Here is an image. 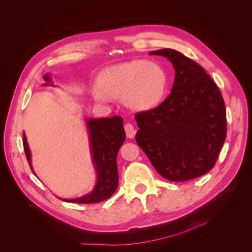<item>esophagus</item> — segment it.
Segmentation results:
<instances>
[{
	"instance_id": "1",
	"label": "esophagus",
	"mask_w": 252,
	"mask_h": 252,
	"mask_svg": "<svg viewBox=\"0 0 252 252\" xmlns=\"http://www.w3.org/2000/svg\"><path fill=\"white\" fill-rule=\"evenodd\" d=\"M125 130H126V135L128 139H132L136 135V129L133 127L131 124H126L125 126Z\"/></svg>"
}]
</instances>
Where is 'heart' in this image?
I'll return each mask as SVG.
<instances>
[{"mask_svg": "<svg viewBox=\"0 0 252 252\" xmlns=\"http://www.w3.org/2000/svg\"><path fill=\"white\" fill-rule=\"evenodd\" d=\"M97 87L92 94L99 101L123 99L127 107L144 111L161 102L167 88V75L157 63L133 60L105 69L97 79Z\"/></svg>", "mask_w": 252, "mask_h": 252, "instance_id": "obj_1", "label": "heart"}]
</instances>
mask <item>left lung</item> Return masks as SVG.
<instances>
[{
  "mask_svg": "<svg viewBox=\"0 0 252 252\" xmlns=\"http://www.w3.org/2000/svg\"><path fill=\"white\" fill-rule=\"evenodd\" d=\"M150 55L168 59L175 70L171 93L157 107L136 114V141L167 180L187 181L209 172L227 133L221 91L202 65L177 50Z\"/></svg>",
  "mask_w": 252,
  "mask_h": 252,
  "instance_id": "left-lung-1",
  "label": "left lung"
}]
</instances>
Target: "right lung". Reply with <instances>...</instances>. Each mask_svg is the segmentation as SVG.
Masks as SVG:
<instances>
[{"mask_svg":"<svg viewBox=\"0 0 252 252\" xmlns=\"http://www.w3.org/2000/svg\"><path fill=\"white\" fill-rule=\"evenodd\" d=\"M45 85L54 86L52 79L44 75ZM89 131L92 162L96 169L97 182L92 192L75 199H65L64 202L78 204H94L109 198L119 186L116 157L119 150L126 140V131L121 116H112L110 119H89L86 120ZM23 146L25 155L31 170V154L25 133L23 135Z\"/></svg>","mask_w":252,"mask_h":252,"instance_id":"obj_1","label":"right lung"}]
</instances>
